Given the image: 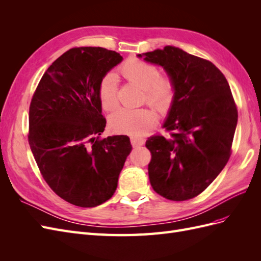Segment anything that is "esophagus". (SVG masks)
I'll list each match as a JSON object with an SVG mask.
<instances>
[{"mask_svg":"<svg viewBox=\"0 0 261 261\" xmlns=\"http://www.w3.org/2000/svg\"><path fill=\"white\" fill-rule=\"evenodd\" d=\"M130 143L133 147H139V146H143L146 143V139L145 138H141V137H136V136H132L130 137Z\"/></svg>","mask_w":261,"mask_h":261,"instance_id":"esophagus-1","label":"esophagus"}]
</instances>
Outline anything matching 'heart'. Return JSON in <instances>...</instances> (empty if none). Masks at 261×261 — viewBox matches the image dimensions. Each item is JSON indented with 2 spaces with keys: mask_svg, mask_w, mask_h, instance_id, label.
Listing matches in <instances>:
<instances>
[{
  "mask_svg": "<svg viewBox=\"0 0 261 261\" xmlns=\"http://www.w3.org/2000/svg\"><path fill=\"white\" fill-rule=\"evenodd\" d=\"M126 81L143 89V101L158 112L167 113L175 97V84L169 74H159V68L136 58L126 60L118 68ZM102 108L112 111L118 106V85L113 74L101 78L98 88ZM156 123V116L149 108L118 109L110 116V126L116 133L143 135Z\"/></svg>",
  "mask_w": 261,
  "mask_h": 261,
  "instance_id": "1",
  "label": "heart"
}]
</instances>
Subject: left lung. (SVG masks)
Masks as SVG:
<instances>
[{
  "mask_svg": "<svg viewBox=\"0 0 261 261\" xmlns=\"http://www.w3.org/2000/svg\"><path fill=\"white\" fill-rule=\"evenodd\" d=\"M144 55L147 62L161 65L175 84L163 125L169 135L155 134L146 141L151 153L150 184L169 200L192 199L230 159L238 107L225 76L210 61L170 45Z\"/></svg>",
  "mask_w": 261,
  "mask_h": 261,
  "instance_id": "8db88e82",
  "label": "left lung"
}]
</instances>
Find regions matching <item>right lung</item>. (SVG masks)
<instances>
[{
    "instance_id": "add662e5",
    "label": "right lung",
    "mask_w": 261,
    "mask_h": 261,
    "mask_svg": "<svg viewBox=\"0 0 261 261\" xmlns=\"http://www.w3.org/2000/svg\"><path fill=\"white\" fill-rule=\"evenodd\" d=\"M123 58L96 46L73 48L55 60L29 107L28 143L43 179L62 199L83 208L109 200L132 150L124 135L106 128L98 88Z\"/></svg>"
}]
</instances>
